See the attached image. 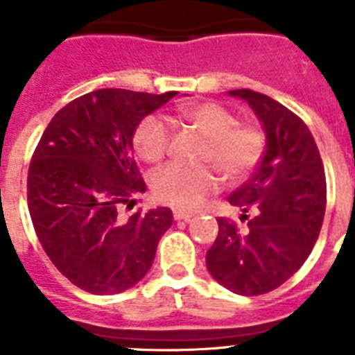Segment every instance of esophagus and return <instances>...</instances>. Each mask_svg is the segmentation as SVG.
Listing matches in <instances>:
<instances>
[{"label":"esophagus","mask_w":355,"mask_h":355,"mask_svg":"<svg viewBox=\"0 0 355 355\" xmlns=\"http://www.w3.org/2000/svg\"><path fill=\"white\" fill-rule=\"evenodd\" d=\"M192 213H187V211H181V209H174V220H183V222H190L192 218Z\"/></svg>","instance_id":"obj_1"}]
</instances>
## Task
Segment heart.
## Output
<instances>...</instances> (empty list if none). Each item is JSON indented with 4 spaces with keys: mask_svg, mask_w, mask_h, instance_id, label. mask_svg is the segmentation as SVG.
<instances>
[{
    "mask_svg": "<svg viewBox=\"0 0 355 355\" xmlns=\"http://www.w3.org/2000/svg\"><path fill=\"white\" fill-rule=\"evenodd\" d=\"M175 119L205 137L199 162L209 163L225 181H241L254 172L266 149V135L254 122H238L236 115L215 101L190 103L175 108ZM137 155L159 163L172 146V130L165 119L147 115L133 135ZM218 187L215 172L206 165L184 167L172 163L153 178V193L163 205L193 209Z\"/></svg>",
    "mask_w": 355,
    "mask_h": 355,
    "instance_id": "b5f03b06",
    "label": "heart"
}]
</instances>
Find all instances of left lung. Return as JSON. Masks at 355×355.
Listing matches in <instances>:
<instances>
[{"label":"left lung","instance_id":"8db88e82","mask_svg":"<svg viewBox=\"0 0 355 355\" xmlns=\"http://www.w3.org/2000/svg\"><path fill=\"white\" fill-rule=\"evenodd\" d=\"M229 94L252 106L266 131V150L252 178L229 197L243 211L245 229L220 216L206 266L222 286L252 297L286 283L311 254L324 222L327 183L315 139L299 115L254 90Z\"/></svg>","mask_w":355,"mask_h":355}]
</instances>
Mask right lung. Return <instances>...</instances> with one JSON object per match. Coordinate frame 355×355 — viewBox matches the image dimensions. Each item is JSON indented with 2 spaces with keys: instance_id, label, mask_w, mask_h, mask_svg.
I'll list each match as a JSON object with an SVG mask.
<instances>
[{
  "instance_id": "obj_1",
  "label": "right lung",
  "mask_w": 355,
  "mask_h": 355,
  "mask_svg": "<svg viewBox=\"0 0 355 355\" xmlns=\"http://www.w3.org/2000/svg\"><path fill=\"white\" fill-rule=\"evenodd\" d=\"M178 92L101 89L58 110L28 168V209L53 265L74 286L112 295L149 272L168 208L121 209L146 192L133 158V135L144 117Z\"/></svg>"
}]
</instances>
